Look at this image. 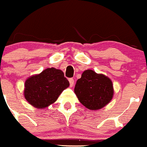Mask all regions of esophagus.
<instances>
[{"label":"esophagus","mask_w":147,"mask_h":147,"mask_svg":"<svg viewBox=\"0 0 147 147\" xmlns=\"http://www.w3.org/2000/svg\"><path fill=\"white\" fill-rule=\"evenodd\" d=\"M68 81H69V83H70V86L72 87V86H74V80L73 79H68Z\"/></svg>","instance_id":"esophagus-1"}]
</instances>
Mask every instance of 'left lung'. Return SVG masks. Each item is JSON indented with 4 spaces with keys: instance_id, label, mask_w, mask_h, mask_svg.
<instances>
[{
    "instance_id": "obj_1",
    "label": "left lung",
    "mask_w": 147,
    "mask_h": 147,
    "mask_svg": "<svg viewBox=\"0 0 147 147\" xmlns=\"http://www.w3.org/2000/svg\"><path fill=\"white\" fill-rule=\"evenodd\" d=\"M74 92L84 107L91 110H97L105 107L111 101L114 89L110 78L87 69L76 82Z\"/></svg>"
}]
</instances>
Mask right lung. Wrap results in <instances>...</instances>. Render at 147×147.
I'll return each instance as SVG.
<instances>
[{"label": "right lung", "mask_w": 147, "mask_h": 147, "mask_svg": "<svg viewBox=\"0 0 147 147\" xmlns=\"http://www.w3.org/2000/svg\"><path fill=\"white\" fill-rule=\"evenodd\" d=\"M68 86L69 82L61 70L49 68L26 79L24 95L31 105L44 109L55 102Z\"/></svg>", "instance_id": "1"}]
</instances>
